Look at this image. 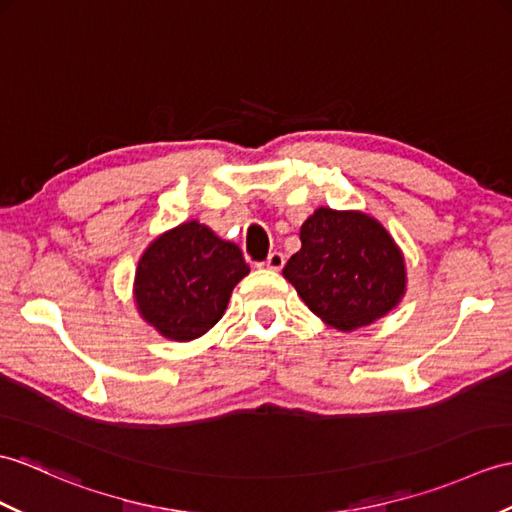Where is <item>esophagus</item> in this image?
Segmentation results:
<instances>
[{"instance_id":"1","label":"esophagus","mask_w":512,"mask_h":512,"mask_svg":"<svg viewBox=\"0 0 512 512\" xmlns=\"http://www.w3.org/2000/svg\"><path fill=\"white\" fill-rule=\"evenodd\" d=\"M283 264H285V257H283V253H270L268 255V259H266V268H270V270H281L283 268Z\"/></svg>"}]
</instances>
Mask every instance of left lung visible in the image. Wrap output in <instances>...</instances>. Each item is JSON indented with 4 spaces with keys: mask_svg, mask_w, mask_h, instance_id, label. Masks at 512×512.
Listing matches in <instances>:
<instances>
[{
    "mask_svg": "<svg viewBox=\"0 0 512 512\" xmlns=\"http://www.w3.org/2000/svg\"><path fill=\"white\" fill-rule=\"evenodd\" d=\"M283 277L327 325L375 323L406 294V261L392 235L362 211L316 209L301 227V251Z\"/></svg>",
    "mask_w": 512,
    "mask_h": 512,
    "instance_id": "left-lung-1",
    "label": "left lung"
}]
</instances>
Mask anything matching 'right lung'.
I'll list each match as a JSON object with an SVG mask.
<instances>
[{
  "instance_id": "add662e5",
  "label": "right lung",
  "mask_w": 512,
  "mask_h": 512,
  "mask_svg": "<svg viewBox=\"0 0 512 512\" xmlns=\"http://www.w3.org/2000/svg\"><path fill=\"white\" fill-rule=\"evenodd\" d=\"M248 272L237 244L220 240L198 220L183 222L141 255L133 285L137 312L163 338L196 340L222 318Z\"/></svg>"
}]
</instances>
